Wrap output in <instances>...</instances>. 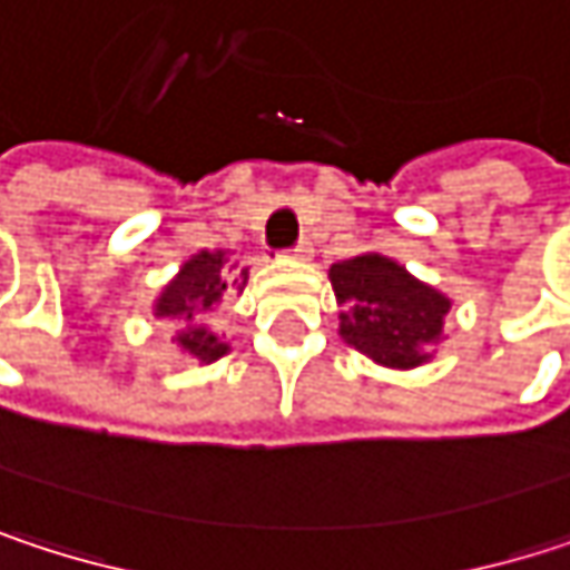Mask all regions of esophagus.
I'll return each instance as SVG.
<instances>
[{"label":"esophagus","mask_w":570,"mask_h":570,"mask_svg":"<svg viewBox=\"0 0 570 570\" xmlns=\"http://www.w3.org/2000/svg\"><path fill=\"white\" fill-rule=\"evenodd\" d=\"M309 254H313V244H309V240H299V244L289 250V257H293V261H309Z\"/></svg>","instance_id":"34e87169"}]
</instances>
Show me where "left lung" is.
<instances>
[{
    "mask_svg": "<svg viewBox=\"0 0 570 570\" xmlns=\"http://www.w3.org/2000/svg\"><path fill=\"white\" fill-rule=\"evenodd\" d=\"M340 313V336L390 370L429 363V346L442 340V320L452 299L415 281L383 254H363L330 267Z\"/></svg>",
    "mask_w": 570,
    "mask_h": 570,
    "instance_id": "left-lung-1",
    "label": "left lung"
}]
</instances>
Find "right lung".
<instances>
[{"mask_svg": "<svg viewBox=\"0 0 570 570\" xmlns=\"http://www.w3.org/2000/svg\"><path fill=\"white\" fill-rule=\"evenodd\" d=\"M224 267H227L224 250H214V254L200 250L180 267V274L155 299V316L180 323L177 346L184 353H190L197 363H214L227 353V343L210 326L200 323V313H210L230 284V271H224ZM244 284H247V267L237 271V277H234L237 289H244Z\"/></svg>", "mask_w": 570, "mask_h": 570, "instance_id": "right-lung-1", "label": "right lung"}]
</instances>
